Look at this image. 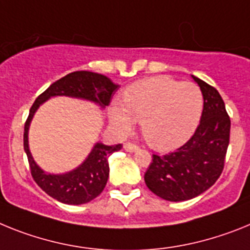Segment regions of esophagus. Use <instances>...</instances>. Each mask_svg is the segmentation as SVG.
Instances as JSON below:
<instances>
[{"instance_id": "esophagus-1", "label": "esophagus", "mask_w": 250, "mask_h": 250, "mask_svg": "<svg viewBox=\"0 0 250 250\" xmlns=\"http://www.w3.org/2000/svg\"><path fill=\"white\" fill-rule=\"evenodd\" d=\"M123 148H125L127 152H134V151H137L138 146H136V145H133V143H131V142H127V143H125Z\"/></svg>"}]
</instances>
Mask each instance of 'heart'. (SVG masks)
Instances as JSON below:
<instances>
[{
	"label": "heart",
	"mask_w": 250,
	"mask_h": 250,
	"mask_svg": "<svg viewBox=\"0 0 250 250\" xmlns=\"http://www.w3.org/2000/svg\"><path fill=\"white\" fill-rule=\"evenodd\" d=\"M123 105L113 103L109 119L118 131L128 132L141 119L143 137L153 148L171 151L186 142L200 123L204 109L201 89L168 77L138 80L125 88Z\"/></svg>",
	"instance_id": "obj_1"
}]
</instances>
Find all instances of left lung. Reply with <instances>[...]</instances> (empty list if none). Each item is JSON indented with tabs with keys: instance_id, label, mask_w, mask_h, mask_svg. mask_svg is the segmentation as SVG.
<instances>
[{
	"instance_id": "obj_1",
	"label": "left lung",
	"mask_w": 250,
	"mask_h": 250,
	"mask_svg": "<svg viewBox=\"0 0 250 250\" xmlns=\"http://www.w3.org/2000/svg\"><path fill=\"white\" fill-rule=\"evenodd\" d=\"M204 97L200 125L192 137L167 155L152 156L145 182L157 196L185 201L199 196L220 177L229 146L230 118L214 86L192 77Z\"/></svg>"
}]
</instances>
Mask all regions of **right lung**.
Listing matches in <instances>:
<instances>
[{
    "mask_svg": "<svg viewBox=\"0 0 250 250\" xmlns=\"http://www.w3.org/2000/svg\"><path fill=\"white\" fill-rule=\"evenodd\" d=\"M118 85L113 84L110 79L102 74L85 70L74 71L51 84L44 93L39 95L30 108L23 131V148L29 160L31 176L49 196L60 203L80 205L89 203L98 196L107 185L109 176L108 156L112 155L113 152L119 151L122 148V145L105 146L103 143H97L85 161L75 170L62 175L46 173L35 164L29 149L27 134L32 117L40 104L56 95L86 99L98 103L104 108L105 105H109L112 95L116 93Z\"/></svg>",
    "mask_w": 250,
    "mask_h": 250,
    "instance_id": "right-lung-1",
    "label": "right lung"
}]
</instances>
